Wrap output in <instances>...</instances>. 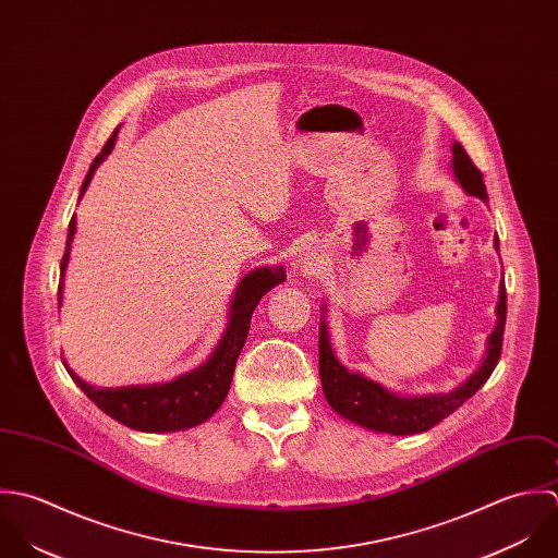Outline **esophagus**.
Segmentation results:
<instances>
[{"label": "esophagus", "mask_w": 558, "mask_h": 558, "mask_svg": "<svg viewBox=\"0 0 558 558\" xmlns=\"http://www.w3.org/2000/svg\"><path fill=\"white\" fill-rule=\"evenodd\" d=\"M317 267H319V260L317 258H313V256H300V258H295L293 263H291V269H293V274H298V276H311V274H315L317 271Z\"/></svg>", "instance_id": "1"}]
</instances>
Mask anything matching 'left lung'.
<instances>
[{
  "instance_id": "left-lung-1",
  "label": "left lung",
  "mask_w": 558,
  "mask_h": 558,
  "mask_svg": "<svg viewBox=\"0 0 558 558\" xmlns=\"http://www.w3.org/2000/svg\"><path fill=\"white\" fill-rule=\"evenodd\" d=\"M452 177L461 185L468 196H476L487 203V190L483 183L481 170L472 163L468 153L459 142H452ZM494 247L498 252V234L494 236ZM322 313L326 315V302L322 304ZM505 319H507V289L505 278L498 291L496 304V326L485 344V357L476 366V371L461 381L454 390L440 392V395H418V397H403L390 392L381 384L364 377L362 373H351L340 364L336 357L330 330L326 319L319 324V377L324 386V395L330 408L342 418L373 429L377 434H392V436H410L423 434L445 421L457 408H461L492 375L500 360L502 351V335H505Z\"/></svg>"
}]
</instances>
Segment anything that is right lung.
I'll list each match as a JSON object with an SVG mask.
<instances>
[{"label":"right lung","mask_w":558,"mask_h":558,"mask_svg":"<svg viewBox=\"0 0 558 558\" xmlns=\"http://www.w3.org/2000/svg\"><path fill=\"white\" fill-rule=\"evenodd\" d=\"M118 137V129L112 137L104 146V150L95 157L84 183H82V196L86 194L97 168L104 163V159L113 150ZM77 230L75 216L69 223L66 234V250L60 265V287H58V304L62 306V289H64V274L69 267L71 256V243ZM287 274L282 267H256L250 274L241 278L236 284L230 308H228V324L222 338L214 353L207 357L205 364L198 368L183 373L166 384H148V386H122V388H97L88 381H84L64 360V366L71 375V379L84 390V395L113 421L122 423L129 429L146 432V434H168V432H183L190 427H196L211 418L218 408L222 405L236 357L243 349V342L250 330V319L258 302L265 293H269L276 284L284 282Z\"/></svg>","instance_id":"obj_1"}]
</instances>
